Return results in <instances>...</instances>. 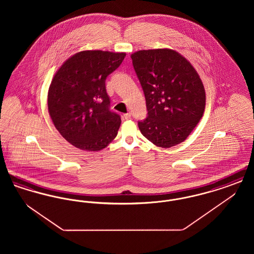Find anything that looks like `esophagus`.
Here are the masks:
<instances>
[{"label":"esophagus","mask_w":254,"mask_h":254,"mask_svg":"<svg viewBox=\"0 0 254 254\" xmlns=\"http://www.w3.org/2000/svg\"><path fill=\"white\" fill-rule=\"evenodd\" d=\"M124 117H125V119H126V120L130 119V118H131V112H127V113H126V114L124 115Z\"/></svg>","instance_id":"1"}]
</instances>
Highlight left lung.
Instances as JSON below:
<instances>
[{
    "mask_svg": "<svg viewBox=\"0 0 254 254\" xmlns=\"http://www.w3.org/2000/svg\"><path fill=\"white\" fill-rule=\"evenodd\" d=\"M130 57L147 109V117L138 122L140 131L163 148L184 142L205 111V88L199 74L172 49L139 50Z\"/></svg>",
    "mask_w": 254,
    "mask_h": 254,
    "instance_id": "obj_1",
    "label": "left lung"
}]
</instances>
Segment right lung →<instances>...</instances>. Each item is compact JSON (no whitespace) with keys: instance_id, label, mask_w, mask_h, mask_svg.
Segmentation results:
<instances>
[{"instance_id":"right-lung-1","label":"right lung","mask_w":254,"mask_h":254,"mask_svg":"<svg viewBox=\"0 0 254 254\" xmlns=\"http://www.w3.org/2000/svg\"><path fill=\"white\" fill-rule=\"evenodd\" d=\"M125 57V52L80 51L53 76L48 93L49 115L56 129L75 147L98 151L117 136L121 118L109 109L106 79Z\"/></svg>"}]
</instances>
